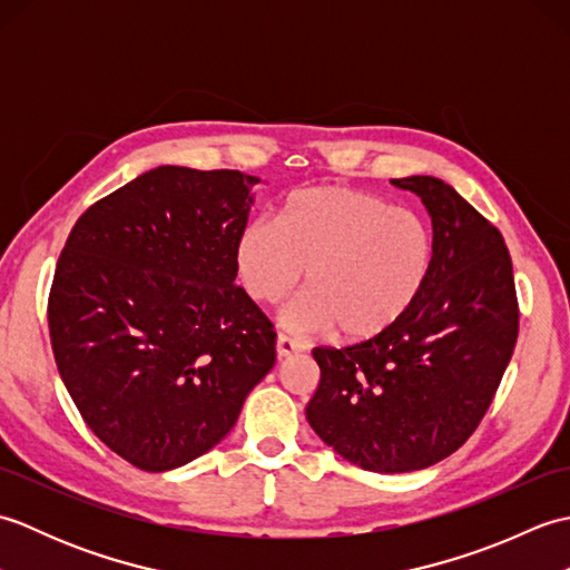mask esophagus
I'll list each match as a JSON object with an SVG mask.
<instances>
[{
    "instance_id": "1",
    "label": "esophagus",
    "mask_w": 570,
    "mask_h": 570,
    "mask_svg": "<svg viewBox=\"0 0 570 570\" xmlns=\"http://www.w3.org/2000/svg\"><path fill=\"white\" fill-rule=\"evenodd\" d=\"M298 350H301V343H296L294 337L278 333V337H276V355L278 357H292L298 353Z\"/></svg>"
}]
</instances>
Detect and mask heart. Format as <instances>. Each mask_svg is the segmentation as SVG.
<instances>
[{"label": "heart", "instance_id": "b5f03b06", "mask_svg": "<svg viewBox=\"0 0 570 570\" xmlns=\"http://www.w3.org/2000/svg\"><path fill=\"white\" fill-rule=\"evenodd\" d=\"M239 284L259 304H278L304 282L308 294L286 311L298 333L372 341L416 304L433 266V237L416 213L374 193L316 186L288 196L278 223L254 220L235 245Z\"/></svg>", "mask_w": 570, "mask_h": 570}]
</instances>
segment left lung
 Wrapping results in <instances>:
<instances>
[{"label": "left lung", "instance_id": "left-lung-1", "mask_svg": "<svg viewBox=\"0 0 570 570\" xmlns=\"http://www.w3.org/2000/svg\"><path fill=\"white\" fill-rule=\"evenodd\" d=\"M433 225V266L392 331L316 347L311 429L372 472H411L455 453L485 416L519 333L512 259L500 229L433 176L392 178Z\"/></svg>", "mask_w": 570, "mask_h": 570}]
</instances>
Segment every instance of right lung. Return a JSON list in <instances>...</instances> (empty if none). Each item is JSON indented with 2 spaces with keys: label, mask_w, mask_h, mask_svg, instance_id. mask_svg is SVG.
Returning <instances> with one entry per match:
<instances>
[{
  "label": "right lung",
  "mask_w": 570,
  "mask_h": 570,
  "mask_svg": "<svg viewBox=\"0 0 570 570\" xmlns=\"http://www.w3.org/2000/svg\"><path fill=\"white\" fill-rule=\"evenodd\" d=\"M257 176L159 166L85 210L53 274V357L90 431L164 472L220 443L276 360L235 284Z\"/></svg>",
  "instance_id": "right-lung-1"
}]
</instances>
